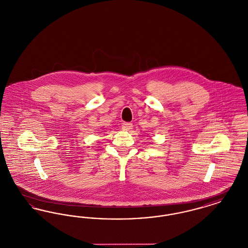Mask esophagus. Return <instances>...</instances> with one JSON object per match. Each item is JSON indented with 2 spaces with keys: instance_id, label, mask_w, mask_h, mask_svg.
Returning <instances> with one entry per match:
<instances>
[{
  "instance_id": "34e87169",
  "label": "esophagus",
  "mask_w": 248,
  "mask_h": 248,
  "mask_svg": "<svg viewBox=\"0 0 248 248\" xmlns=\"http://www.w3.org/2000/svg\"><path fill=\"white\" fill-rule=\"evenodd\" d=\"M122 128H123V130H124V131H129V130L133 128V124H130V123H124L122 124Z\"/></svg>"
}]
</instances>
